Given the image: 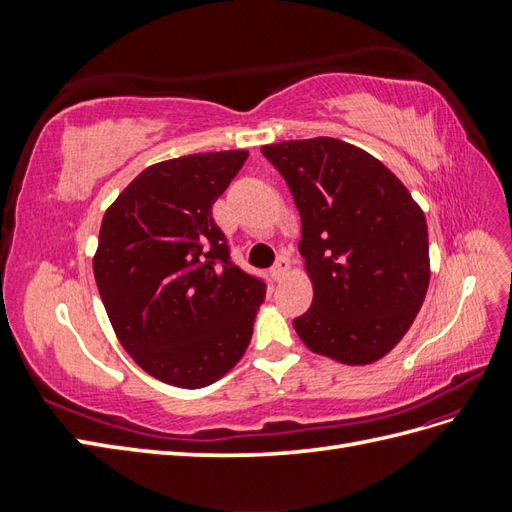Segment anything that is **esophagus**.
I'll return each instance as SVG.
<instances>
[{"mask_svg":"<svg viewBox=\"0 0 512 512\" xmlns=\"http://www.w3.org/2000/svg\"><path fill=\"white\" fill-rule=\"evenodd\" d=\"M290 269V260L286 258V256H280V258H277V262H275V265L271 267V277H273V280L277 282V280H282V277L286 275V271Z\"/></svg>","mask_w":512,"mask_h":512,"instance_id":"obj_1","label":"esophagus"}]
</instances>
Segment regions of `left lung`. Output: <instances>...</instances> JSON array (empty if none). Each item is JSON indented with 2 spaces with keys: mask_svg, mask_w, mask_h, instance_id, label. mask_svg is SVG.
<instances>
[{
  "mask_svg": "<svg viewBox=\"0 0 512 512\" xmlns=\"http://www.w3.org/2000/svg\"><path fill=\"white\" fill-rule=\"evenodd\" d=\"M301 215L299 252L312 307L292 324L303 344L346 365L393 350L429 286L425 213L389 168L339 138L260 149Z\"/></svg>",
  "mask_w": 512,
  "mask_h": 512,
  "instance_id": "left-lung-1",
  "label": "left lung"
}]
</instances>
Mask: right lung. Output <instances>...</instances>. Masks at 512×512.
Segmentation results:
<instances>
[{
  "instance_id": "obj_1",
  "label": "right lung",
  "mask_w": 512,
  "mask_h": 512,
  "mask_svg": "<svg viewBox=\"0 0 512 512\" xmlns=\"http://www.w3.org/2000/svg\"><path fill=\"white\" fill-rule=\"evenodd\" d=\"M247 151L145 168L106 209L94 275L121 346L149 376L203 389L250 346L267 284L230 260L211 207Z\"/></svg>"
}]
</instances>
